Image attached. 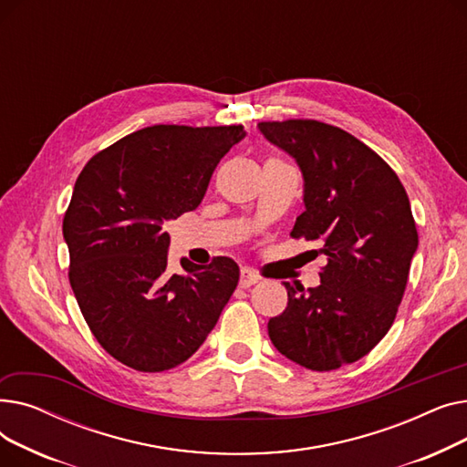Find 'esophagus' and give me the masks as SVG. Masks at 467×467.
I'll return each mask as SVG.
<instances>
[{
  "instance_id": "obj_1",
  "label": "esophagus",
  "mask_w": 467,
  "mask_h": 467,
  "mask_svg": "<svg viewBox=\"0 0 467 467\" xmlns=\"http://www.w3.org/2000/svg\"><path fill=\"white\" fill-rule=\"evenodd\" d=\"M257 282H259V275L255 271H252V268L244 266L240 271V287H252Z\"/></svg>"
}]
</instances>
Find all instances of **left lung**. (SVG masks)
Segmentation results:
<instances>
[{
	"label": "left lung",
	"instance_id": "1",
	"mask_svg": "<svg viewBox=\"0 0 467 467\" xmlns=\"http://www.w3.org/2000/svg\"><path fill=\"white\" fill-rule=\"evenodd\" d=\"M257 127L305 180L291 236L317 240L327 255L317 287L284 282L287 308L268 320V337L287 359L333 371L369 354L396 320L419 248L409 196L396 171L345 130L308 119Z\"/></svg>",
	"mask_w": 467,
	"mask_h": 467
}]
</instances>
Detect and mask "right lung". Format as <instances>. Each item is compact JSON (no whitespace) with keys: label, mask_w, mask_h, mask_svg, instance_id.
I'll list each match as a JSON object with an SVG mask.
<instances>
[{"label":"right lung","mask_w":467,"mask_h":467,"mask_svg":"<svg viewBox=\"0 0 467 467\" xmlns=\"http://www.w3.org/2000/svg\"><path fill=\"white\" fill-rule=\"evenodd\" d=\"M242 125H155L94 155L64 215L69 284L102 348L136 371H168L201 348L238 285V265L182 259L168 273L162 225L204 199Z\"/></svg>","instance_id":"add662e5"}]
</instances>
